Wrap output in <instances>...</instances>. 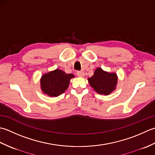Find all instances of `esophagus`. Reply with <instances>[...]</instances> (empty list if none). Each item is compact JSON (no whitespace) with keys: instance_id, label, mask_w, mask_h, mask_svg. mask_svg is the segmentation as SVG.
<instances>
[{"instance_id":"obj_1","label":"esophagus","mask_w":155,"mask_h":155,"mask_svg":"<svg viewBox=\"0 0 155 155\" xmlns=\"http://www.w3.org/2000/svg\"><path fill=\"white\" fill-rule=\"evenodd\" d=\"M77 75H78V76L82 78V77L84 76V72L82 71H77Z\"/></svg>"}]
</instances>
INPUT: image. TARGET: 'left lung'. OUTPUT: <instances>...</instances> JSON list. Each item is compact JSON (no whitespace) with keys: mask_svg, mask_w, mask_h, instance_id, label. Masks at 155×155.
I'll use <instances>...</instances> for the list:
<instances>
[{"mask_svg":"<svg viewBox=\"0 0 155 155\" xmlns=\"http://www.w3.org/2000/svg\"><path fill=\"white\" fill-rule=\"evenodd\" d=\"M90 86L97 93L104 95H108L117 84V75L114 73H108L101 68L96 69L93 76L88 78Z\"/></svg>","mask_w":155,"mask_h":155,"instance_id":"obj_1","label":"left lung"}]
</instances>
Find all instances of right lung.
I'll return each mask as SVG.
<instances>
[{
  "label": "right lung",
  "mask_w": 155,
  "mask_h": 155,
  "mask_svg": "<svg viewBox=\"0 0 155 155\" xmlns=\"http://www.w3.org/2000/svg\"><path fill=\"white\" fill-rule=\"evenodd\" d=\"M72 78H74L73 74H67L57 69L42 76L41 79L42 91L49 96H58L68 89Z\"/></svg>",
  "instance_id": "obj_1"
}]
</instances>
